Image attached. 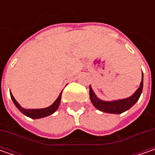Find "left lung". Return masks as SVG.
I'll return each instance as SVG.
<instances>
[{
	"mask_svg": "<svg viewBox=\"0 0 155 155\" xmlns=\"http://www.w3.org/2000/svg\"><path fill=\"white\" fill-rule=\"evenodd\" d=\"M143 88V73H142V79L140 82V87L137 89V91L128 98L117 100V101H112V102H104L98 99L95 93L93 92L92 89L90 86V97L91 101L92 102L93 105L97 110L104 111L106 113H111V114H121L122 112L128 110L134 105L138 99L140 98V96L142 92Z\"/></svg>",
	"mask_w": 155,
	"mask_h": 155,
	"instance_id": "left-lung-1",
	"label": "left lung"
}]
</instances>
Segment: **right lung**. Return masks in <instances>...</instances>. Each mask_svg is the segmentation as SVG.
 I'll return each instance as SVG.
<instances>
[{"mask_svg": "<svg viewBox=\"0 0 155 155\" xmlns=\"http://www.w3.org/2000/svg\"><path fill=\"white\" fill-rule=\"evenodd\" d=\"M61 94H62V91L59 94V96L57 98L56 101L51 104V106L45 108V109H39V110H27V109H24L17 103V101L15 100V97H13V95L11 93H10V96H11V98L13 100L15 105L21 113H23L25 116H28V117H30L32 119H38V118H42V117H45V116H50L58 110L59 104H60V100H61Z\"/></svg>", "mask_w": 155, "mask_h": 155, "instance_id": "add662e5", "label": "right lung"}]
</instances>
